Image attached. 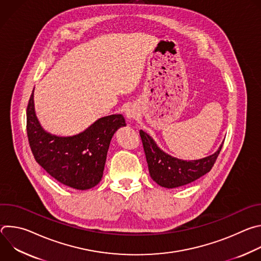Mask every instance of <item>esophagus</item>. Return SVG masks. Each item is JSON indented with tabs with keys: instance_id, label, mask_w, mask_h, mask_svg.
Wrapping results in <instances>:
<instances>
[{
	"instance_id": "1",
	"label": "esophagus",
	"mask_w": 261,
	"mask_h": 261,
	"mask_svg": "<svg viewBox=\"0 0 261 261\" xmlns=\"http://www.w3.org/2000/svg\"><path fill=\"white\" fill-rule=\"evenodd\" d=\"M137 113H136V109L133 106H129L126 109V117L129 119H134L136 117Z\"/></svg>"
}]
</instances>
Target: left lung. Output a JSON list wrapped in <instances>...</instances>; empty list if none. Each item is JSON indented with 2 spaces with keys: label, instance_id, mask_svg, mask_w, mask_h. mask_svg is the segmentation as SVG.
<instances>
[{
  "label": "left lung",
  "instance_id": "1",
  "mask_svg": "<svg viewBox=\"0 0 261 261\" xmlns=\"http://www.w3.org/2000/svg\"><path fill=\"white\" fill-rule=\"evenodd\" d=\"M151 177L162 187L176 188L187 185L207 173L214 166L223 144L219 150L203 159L185 161L165 154L157 146L153 138L142 130L139 131Z\"/></svg>",
  "mask_w": 261,
  "mask_h": 261
}]
</instances>
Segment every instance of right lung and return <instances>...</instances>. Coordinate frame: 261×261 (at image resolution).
<instances>
[{
  "mask_svg": "<svg viewBox=\"0 0 261 261\" xmlns=\"http://www.w3.org/2000/svg\"><path fill=\"white\" fill-rule=\"evenodd\" d=\"M34 90L27 107V133L35 160L60 182L79 190L95 187L103 175L109 143L126 126L122 115L96 121L84 132L60 137L44 131L35 115Z\"/></svg>",
  "mask_w": 261,
  "mask_h": 261,
  "instance_id": "add662e5",
  "label": "right lung"
}]
</instances>
